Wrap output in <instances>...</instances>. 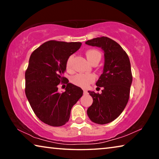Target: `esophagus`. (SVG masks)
Here are the masks:
<instances>
[{
	"label": "esophagus",
	"mask_w": 159,
	"mask_h": 159,
	"mask_svg": "<svg viewBox=\"0 0 159 159\" xmlns=\"http://www.w3.org/2000/svg\"><path fill=\"white\" fill-rule=\"evenodd\" d=\"M83 94H84V95H88V91L86 90H83Z\"/></svg>",
	"instance_id": "34e87169"
}]
</instances>
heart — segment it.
Instances as JSON below:
<instances>
[{"mask_svg": "<svg viewBox=\"0 0 159 159\" xmlns=\"http://www.w3.org/2000/svg\"><path fill=\"white\" fill-rule=\"evenodd\" d=\"M85 55L87 57L88 60L92 64L93 61L97 59H101V54L99 51L90 49L86 51ZM72 60H73V56H70L68 57L66 61V69L68 71H71L72 70ZM95 79V77L93 74H78L72 77V82L75 85L80 86L81 88L88 87V85L92 83Z\"/></svg>", "mask_w": 159, "mask_h": 159, "instance_id": "obj_1", "label": "heart"}]
</instances>
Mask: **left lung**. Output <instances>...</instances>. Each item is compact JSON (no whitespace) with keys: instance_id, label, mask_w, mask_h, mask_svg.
<instances>
[{"instance_id":"8db88e82","label":"left lung","mask_w":159,"mask_h":159,"mask_svg":"<svg viewBox=\"0 0 159 159\" xmlns=\"http://www.w3.org/2000/svg\"><path fill=\"white\" fill-rule=\"evenodd\" d=\"M85 44L100 48L104 54L103 72L96 83L103 90L101 94L88 91L93 102L87 114L93 122L107 124L119 116L128 102L133 81L130 60L121 46L108 37L95 38Z\"/></svg>"}]
</instances>
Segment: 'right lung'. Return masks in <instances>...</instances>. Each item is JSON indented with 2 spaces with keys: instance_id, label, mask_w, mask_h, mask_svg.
<instances>
[{
  "instance_id": "right-lung-1",
  "label": "right lung",
  "mask_w": 159,
  "mask_h": 159,
  "mask_svg": "<svg viewBox=\"0 0 159 159\" xmlns=\"http://www.w3.org/2000/svg\"><path fill=\"white\" fill-rule=\"evenodd\" d=\"M81 43L50 41L35 50L25 72V93L36 116L46 124L58 127L70 118L71 108L81 98V88L66 81L65 92L57 85L66 80L62 76L66 61L81 46Z\"/></svg>"
}]
</instances>
